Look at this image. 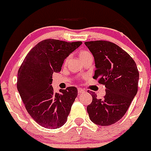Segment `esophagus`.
I'll return each instance as SVG.
<instances>
[{
    "instance_id": "obj_1",
    "label": "esophagus",
    "mask_w": 151,
    "mask_h": 151,
    "mask_svg": "<svg viewBox=\"0 0 151 151\" xmlns=\"http://www.w3.org/2000/svg\"><path fill=\"white\" fill-rule=\"evenodd\" d=\"M83 92H85V90L84 89H82V88H78V93L80 95V94L83 93Z\"/></svg>"
}]
</instances>
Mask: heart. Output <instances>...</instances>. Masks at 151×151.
Returning a JSON list of instances; mask_svg holds the SVG:
<instances>
[{
    "label": "heart",
    "mask_w": 151,
    "mask_h": 151,
    "mask_svg": "<svg viewBox=\"0 0 151 151\" xmlns=\"http://www.w3.org/2000/svg\"><path fill=\"white\" fill-rule=\"evenodd\" d=\"M78 56H79L80 60H82L83 59H85L86 57H87V56H91V53H90L88 51H87V50H81L80 52H79V53H78ZM68 61H69V57L65 59V61H64V64L65 65V64L68 63Z\"/></svg>",
    "instance_id": "obj_1"
}]
</instances>
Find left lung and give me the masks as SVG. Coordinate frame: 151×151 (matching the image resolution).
I'll return each instance as SVG.
<instances>
[{"label":"left lung","instance_id":"8db88e82","mask_svg":"<svg viewBox=\"0 0 151 151\" xmlns=\"http://www.w3.org/2000/svg\"><path fill=\"white\" fill-rule=\"evenodd\" d=\"M95 59L93 78L105 85L106 94L97 99L91 91L92 101L87 107L89 118L98 125L116 123L127 112L137 92L139 72L130 55L118 45L105 40L85 42Z\"/></svg>","mask_w":151,"mask_h":151}]
</instances>
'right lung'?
<instances>
[{
    "instance_id": "right-lung-1",
    "label": "right lung",
    "mask_w": 151,
    "mask_h": 151,
    "mask_svg": "<svg viewBox=\"0 0 151 151\" xmlns=\"http://www.w3.org/2000/svg\"><path fill=\"white\" fill-rule=\"evenodd\" d=\"M82 43L44 40L28 52L18 70L17 86L26 109L46 128L56 129L66 122L78 90L71 86L56 93L52 76L60 72L65 59Z\"/></svg>"
}]
</instances>
